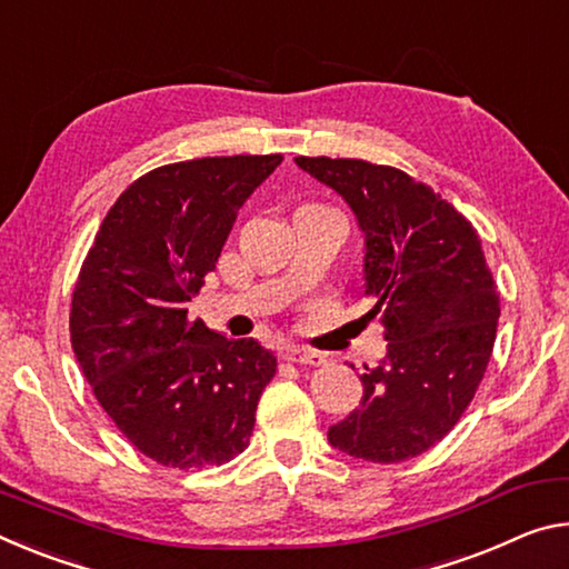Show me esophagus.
<instances>
[{
  "label": "esophagus",
  "mask_w": 569,
  "mask_h": 569,
  "mask_svg": "<svg viewBox=\"0 0 569 569\" xmlns=\"http://www.w3.org/2000/svg\"><path fill=\"white\" fill-rule=\"evenodd\" d=\"M283 357L288 359V362H296V365L319 367V365L327 362V357L319 355V351H311V349H303V347H286Z\"/></svg>",
  "instance_id": "34e87169"
}]
</instances>
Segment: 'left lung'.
<instances>
[{"mask_svg": "<svg viewBox=\"0 0 569 569\" xmlns=\"http://www.w3.org/2000/svg\"><path fill=\"white\" fill-rule=\"evenodd\" d=\"M355 212L365 238L367 319L387 351L359 375L365 395L329 443L369 463L426 453L456 426L491 359L499 293L461 212L410 174L362 159L296 157Z\"/></svg>", "mask_w": 569, "mask_h": 569, "instance_id": "left-lung-1", "label": "left lung"}]
</instances>
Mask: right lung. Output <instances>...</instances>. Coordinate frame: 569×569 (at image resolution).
<instances>
[{
  "mask_svg": "<svg viewBox=\"0 0 569 569\" xmlns=\"http://www.w3.org/2000/svg\"><path fill=\"white\" fill-rule=\"evenodd\" d=\"M281 161L204 157L149 171L108 210L80 268L70 309L78 365L108 418L161 466H220L252 436L276 355L189 321L187 301Z\"/></svg>",
  "mask_w": 569,
  "mask_h": 569,
  "instance_id": "add662e5",
  "label": "right lung"
}]
</instances>
